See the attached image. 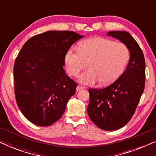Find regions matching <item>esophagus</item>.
Returning <instances> with one entry per match:
<instances>
[{
    "label": "esophagus",
    "mask_w": 156,
    "mask_h": 156,
    "mask_svg": "<svg viewBox=\"0 0 156 156\" xmlns=\"http://www.w3.org/2000/svg\"><path fill=\"white\" fill-rule=\"evenodd\" d=\"M86 89V87H83V86H80V85H78L77 87H76V91H80V90H82V89Z\"/></svg>",
    "instance_id": "esophagus-1"
}]
</instances>
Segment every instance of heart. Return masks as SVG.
<instances>
[{"mask_svg": "<svg viewBox=\"0 0 156 156\" xmlns=\"http://www.w3.org/2000/svg\"><path fill=\"white\" fill-rule=\"evenodd\" d=\"M130 56L129 48L123 42L97 37L83 40L77 49L69 48L65 53V64L68 74L75 76L88 62L89 69L81 74L80 82L108 85L121 75Z\"/></svg>", "mask_w": 156, "mask_h": 156, "instance_id": "heart-1", "label": "heart"}]
</instances>
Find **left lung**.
Instances as JSON below:
<instances>
[{"label": "left lung", "instance_id": "1", "mask_svg": "<svg viewBox=\"0 0 156 156\" xmlns=\"http://www.w3.org/2000/svg\"><path fill=\"white\" fill-rule=\"evenodd\" d=\"M112 36L130 50V59L124 72L114 83L104 89H89L87 113L91 121L104 131L124 126L133 116L144 92L146 63L137 42L125 31H111Z\"/></svg>", "mask_w": 156, "mask_h": 156}]
</instances>
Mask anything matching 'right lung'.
I'll return each instance as SVG.
<instances>
[{
	"label": "right lung",
	"instance_id": "obj_1",
	"mask_svg": "<svg viewBox=\"0 0 156 156\" xmlns=\"http://www.w3.org/2000/svg\"><path fill=\"white\" fill-rule=\"evenodd\" d=\"M84 37L73 31H47L24 44L13 68L15 95L27 120L39 126L56 122L75 94L76 83L63 69L65 55Z\"/></svg>",
	"mask_w": 156,
	"mask_h": 156
}]
</instances>
